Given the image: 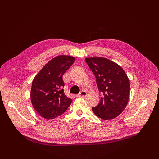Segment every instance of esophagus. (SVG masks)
I'll return each mask as SVG.
<instances>
[{
    "label": "esophagus",
    "mask_w": 159,
    "mask_h": 159,
    "mask_svg": "<svg viewBox=\"0 0 159 159\" xmlns=\"http://www.w3.org/2000/svg\"><path fill=\"white\" fill-rule=\"evenodd\" d=\"M87 93L86 91L83 90L82 92H80V93L77 94L76 97H77V98H84V97H85V96H87Z\"/></svg>",
    "instance_id": "esophagus-1"
}]
</instances>
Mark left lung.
Returning <instances> with one entry per match:
<instances>
[{
  "label": "left lung",
  "instance_id": "8db88e82",
  "mask_svg": "<svg viewBox=\"0 0 159 159\" xmlns=\"http://www.w3.org/2000/svg\"><path fill=\"white\" fill-rule=\"evenodd\" d=\"M85 61L103 95L100 103L92 108L93 112L102 120H112L127 105L130 96L129 79L120 66L107 58L88 57Z\"/></svg>",
  "mask_w": 159,
  "mask_h": 159
}]
</instances>
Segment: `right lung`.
Listing matches in <instances>:
<instances>
[{
	"mask_svg": "<svg viewBox=\"0 0 159 159\" xmlns=\"http://www.w3.org/2000/svg\"><path fill=\"white\" fill-rule=\"evenodd\" d=\"M75 61L68 55L52 59L33 80L31 89L32 105L40 116L52 120L63 114L72 103L63 92V76Z\"/></svg>",
	"mask_w": 159,
	"mask_h": 159,
	"instance_id": "add662e5",
	"label": "right lung"
}]
</instances>
